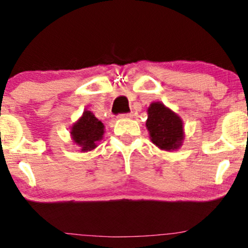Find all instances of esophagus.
Here are the masks:
<instances>
[{
	"label": "esophagus",
	"mask_w": 248,
	"mask_h": 248,
	"mask_svg": "<svg viewBox=\"0 0 248 248\" xmlns=\"http://www.w3.org/2000/svg\"><path fill=\"white\" fill-rule=\"evenodd\" d=\"M132 116H133L132 113H124V114H120V118H126V119L132 118Z\"/></svg>",
	"instance_id": "esophagus-1"
}]
</instances>
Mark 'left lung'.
<instances>
[{"label": "left lung", "instance_id": "8db88e82", "mask_svg": "<svg viewBox=\"0 0 248 248\" xmlns=\"http://www.w3.org/2000/svg\"><path fill=\"white\" fill-rule=\"evenodd\" d=\"M147 128L150 140L156 147L165 151L177 150L183 145L184 124L177 113L163 103H153L148 108Z\"/></svg>", "mask_w": 248, "mask_h": 248}]
</instances>
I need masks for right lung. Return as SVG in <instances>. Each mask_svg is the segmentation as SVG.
<instances>
[{"label":"right lung","instance_id":"1","mask_svg":"<svg viewBox=\"0 0 248 248\" xmlns=\"http://www.w3.org/2000/svg\"><path fill=\"white\" fill-rule=\"evenodd\" d=\"M104 128L103 122L98 120L90 111H84L71 127V139L80 148V151H91L97 147V142L103 139Z\"/></svg>","mask_w":248,"mask_h":248}]
</instances>
